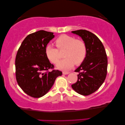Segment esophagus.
<instances>
[{"instance_id": "obj_1", "label": "esophagus", "mask_w": 125, "mask_h": 125, "mask_svg": "<svg viewBox=\"0 0 125 125\" xmlns=\"http://www.w3.org/2000/svg\"><path fill=\"white\" fill-rule=\"evenodd\" d=\"M69 73V72H67V71H63V74H64V75H68Z\"/></svg>"}]
</instances>
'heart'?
<instances>
[{
  "label": "heart",
  "instance_id": "obj_1",
  "mask_svg": "<svg viewBox=\"0 0 125 125\" xmlns=\"http://www.w3.org/2000/svg\"><path fill=\"white\" fill-rule=\"evenodd\" d=\"M57 48L52 44H48L45 49L46 55L50 62L56 64L61 57L59 50L65 49L64 59L57 63V68L63 70H67L76 64L82 63L85 59L87 54V46L85 42L76 39L73 36L66 34L60 35L55 40Z\"/></svg>",
  "mask_w": 125,
  "mask_h": 125
}]
</instances>
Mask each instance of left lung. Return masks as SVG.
<instances>
[{
    "label": "left lung",
    "instance_id": "1",
    "mask_svg": "<svg viewBox=\"0 0 125 125\" xmlns=\"http://www.w3.org/2000/svg\"><path fill=\"white\" fill-rule=\"evenodd\" d=\"M81 36L87 46L85 59L75 70L78 73L76 83L71 86L78 94L88 95L96 91L107 75V57L102 42L94 34L86 30L72 31Z\"/></svg>",
    "mask_w": 125,
    "mask_h": 125
}]
</instances>
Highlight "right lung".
<instances>
[{
    "instance_id": "right-lung-1",
    "label": "right lung",
    "mask_w": 125,
    "mask_h": 125,
    "mask_svg": "<svg viewBox=\"0 0 125 125\" xmlns=\"http://www.w3.org/2000/svg\"><path fill=\"white\" fill-rule=\"evenodd\" d=\"M53 33L41 30L29 34L22 42L15 57V76L23 91L33 98L43 96L62 72L55 70L45 52ZM52 69L49 72V70Z\"/></svg>"
}]
</instances>
